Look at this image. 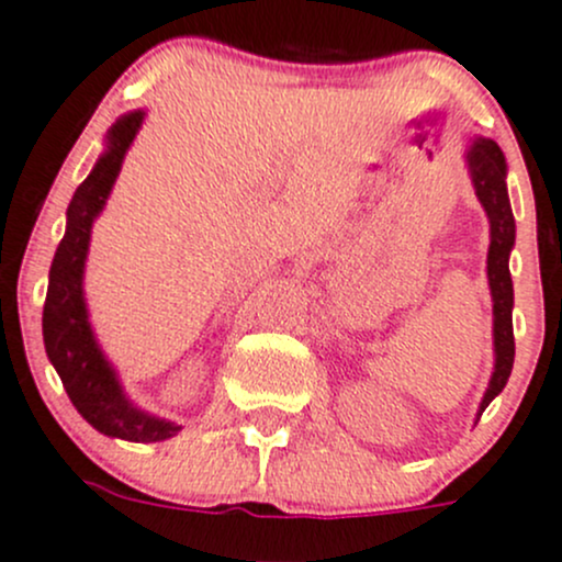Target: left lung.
<instances>
[{
  "label": "left lung",
  "instance_id": "left-lung-1",
  "mask_svg": "<svg viewBox=\"0 0 562 562\" xmlns=\"http://www.w3.org/2000/svg\"><path fill=\"white\" fill-rule=\"evenodd\" d=\"M470 181L475 187L481 206L490 217V252H486V277H490L492 291V337H495V372L490 378L484 400H481V413L486 411L492 400L506 389L508 375L514 367V285L512 271H508V255H512L514 239H517V225H514L512 203H508L506 190V157L501 146L490 138H475L470 144L468 155Z\"/></svg>",
  "mask_w": 562,
  "mask_h": 562
}]
</instances>
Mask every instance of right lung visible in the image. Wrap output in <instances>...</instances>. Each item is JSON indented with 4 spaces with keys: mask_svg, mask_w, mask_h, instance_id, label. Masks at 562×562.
Here are the masks:
<instances>
[{
    "mask_svg": "<svg viewBox=\"0 0 562 562\" xmlns=\"http://www.w3.org/2000/svg\"><path fill=\"white\" fill-rule=\"evenodd\" d=\"M144 122V111H133L108 130V149L92 173L78 184L67 206V231L50 263L48 293L43 307V342L50 364L59 372L76 411L108 438L157 443L179 432L173 422L138 411L124 396L116 372L94 339L83 299V266H87L92 223L103 212L111 187L122 171V160Z\"/></svg>",
    "mask_w": 562,
    "mask_h": 562,
    "instance_id": "right-lung-1",
    "label": "right lung"
}]
</instances>
